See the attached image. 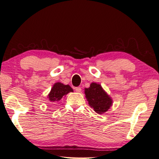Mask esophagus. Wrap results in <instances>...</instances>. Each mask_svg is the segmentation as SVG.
Returning a JSON list of instances; mask_svg holds the SVG:
<instances>
[{
  "label": "esophagus",
  "mask_w": 159,
  "mask_h": 159,
  "mask_svg": "<svg viewBox=\"0 0 159 159\" xmlns=\"http://www.w3.org/2000/svg\"><path fill=\"white\" fill-rule=\"evenodd\" d=\"M75 90L76 91V92H78V93H80V92H81V88L80 87H77V88H75Z\"/></svg>",
  "instance_id": "esophagus-1"
}]
</instances>
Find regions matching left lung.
I'll return each instance as SVG.
<instances>
[{
    "instance_id": "left-lung-1",
    "label": "left lung",
    "mask_w": 159,
    "mask_h": 159,
    "mask_svg": "<svg viewBox=\"0 0 159 159\" xmlns=\"http://www.w3.org/2000/svg\"><path fill=\"white\" fill-rule=\"evenodd\" d=\"M84 93L89 106L98 114L107 111L113 105V99L99 84L92 82L84 89Z\"/></svg>"
}]
</instances>
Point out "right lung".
<instances>
[{"label":"right lung","instance_id":"right-lung-1","mask_svg":"<svg viewBox=\"0 0 159 159\" xmlns=\"http://www.w3.org/2000/svg\"><path fill=\"white\" fill-rule=\"evenodd\" d=\"M74 90L69 85H65L61 82H57L54 84L48 95V98L51 102H59V101L70 92H73Z\"/></svg>","mask_w":159,"mask_h":159}]
</instances>
